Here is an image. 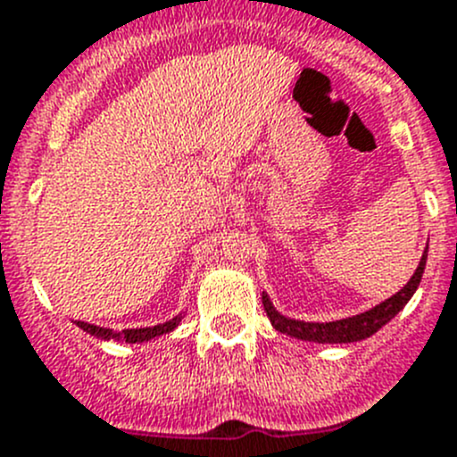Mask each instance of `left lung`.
<instances>
[{
	"mask_svg": "<svg viewBox=\"0 0 457 457\" xmlns=\"http://www.w3.org/2000/svg\"><path fill=\"white\" fill-rule=\"evenodd\" d=\"M424 267H427V253L421 255L420 267L412 273V278L408 280V285L403 287L402 291H397L393 298L384 301L381 305H377L375 310L363 312L359 316H352V319L334 320V323H303V320L285 319V316L278 314L273 310V305L269 303V298L262 294L264 312H267L269 320H271L273 328L282 334H289V337L303 338V341H314V343H352V341H361V338L372 337L377 329L384 328L408 301L415 294L417 285L421 280V273H424Z\"/></svg>",
	"mask_w": 457,
	"mask_h": 457,
	"instance_id": "obj_1",
	"label": "left lung"
}]
</instances>
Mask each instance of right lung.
<instances>
[{
  "label": "right lung",
  "instance_id": "obj_1",
  "mask_svg": "<svg viewBox=\"0 0 457 457\" xmlns=\"http://www.w3.org/2000/svg\"><path fill=\"white\" fill-rule=\"evenodd\" d=\"M76 325L78 328L85 329V332L94 334V337L119 338V341H125V343H141V341H147V338L161 337V334H166V332H170V329H175L177 325H179V319H172V320H168V323L154 325V328L123 329V332H114V329H107V328H96V325L82 323V320H76Z\"/></svg>",
  "mask_w": 457,
  "mask_h": 457
}]
</instances>
